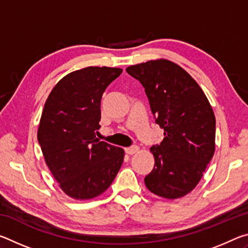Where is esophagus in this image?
Wrapping results in <instances>:
<instances>
[{"mask_svg":"<svg viewBox=\"0 0 248 248\" xmlns=\"http://www.w3.org/2000/svg\"><path fill=\"white\" fill-rule=\"evenodd\" d=\"M124 151L127 154L132 155V154H136L137 152H139V148H138V146H131V148H125Z\"/></svg>","mask_w":248,"mask_h":248,"instance_id":"obj_1","label":"esophagus"}]
</instances>
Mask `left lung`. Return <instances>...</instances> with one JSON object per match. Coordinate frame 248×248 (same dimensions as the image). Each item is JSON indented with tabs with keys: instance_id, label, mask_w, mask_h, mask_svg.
Returning a JSON list of instances; mask_svg holds the SVG:
<instances>
[{
	"instance_id": "8db88e82",
	"label": "left lung",
	"mask_w": 248,
	"mask_h": 248,
	"mask_svg": "<svg viewBox=\"0 0 248 248\" xmlns=\"http://www.w3.org/2000/svg\"><path fill=\"white\" fill-rule=\"evenodd\" d=\"M127 72L143 85L164 139L150 149L152 171L144 183L154 195L177 199L198 185L216 150V117L194 78L166 59L131 65Z\"/></svg>"
}]
</instances>
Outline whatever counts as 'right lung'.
I'll list each match as a JSON object with an SVG mask.
<instances>
[{
  "mask_svg": "<svg viewBox=\"0 0 248 248\" xmlns=\"http://www.w3.org/2000/svg\"><path fill=\"white\" fill-rule=\"evenodd\" d=\"M123 70L89 66L57 83L45 103L37 138L46 164L69 197L87 200L110 186L124 151L96 138L100 99Z\"/></svg>",
  "mask_w": 248,
  "mask_h": 248,
  "instance_id": "right-lung-1",
  "label": "right lung"
}]
</instances>
